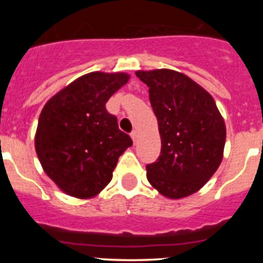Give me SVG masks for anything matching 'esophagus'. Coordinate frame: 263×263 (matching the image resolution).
Wrapping results in <instances>:
<instances>
[{"label": "esophagus", "mask_w": 263, "mask_h": 263, "mask_svg": "<svg viewBox=\"0 0 263 263\" xmlns=\"http://www.w3.org/2000/svg\"><path fill=\"white\" fill-rule=\"evenodd\" d=\"M131 137H132V141H134L135 144H136V141H137V131H136V129L131 132Z\"/></svg>", "instance_id": "obj_1"}]
</instances>
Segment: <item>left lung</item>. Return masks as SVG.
<instances>
[{"mask_svg": "<svg viewBox=\"0 0 263 263\" xmlns=\"http://www.w3.org/2000/svg\"><path fill=\"white\" fill-rule=\"evenodd\" d=\"M148 86L158 119L161 151L146 165L147 181L168 198L197 192L222 160L227 128L214 98L184 73L173 70L137 71Z\"/></svg>", "mask_w": 263, "mask_h": 263, "instance_id": "obj_1", "label": "left lung"}]
</instances>
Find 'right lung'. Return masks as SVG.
Returning a JSON list of instances; mask_svg holds the SVG:
<instances>
[{"label": "right lung", "instance_id": "1", "mask_svg": "<svg viewBox=\"0 0 263 263\" xmlns=\"http://www.w3.org/2000/svg\"><path fill=\"white\" fill-rule=\"evenodd\" d=\"M124 72H90L76 79L42 109L35 151L47 176L67 195L97 196L112 181L118 158L132 146L105 103L128 82Z\"/></svg>", "mask_w": 263, "mask_h": 263}]
</instances>
